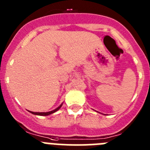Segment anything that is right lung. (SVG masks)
<instances>
[{"label": "right lung", "instance_id": "obj_1", "mask_svg": "<svg viewBox=\"0 0 150 150\" xmlns=\"http://www.w3.org/2000/svg\"><path fill=\"white\" fill-rule=\"evenodd\" d=\"M62 105H63V103H62L61 105H60L58 108H57L56 109H54V110H52V111H49V112H33V111H30V110H29V112H30V113H31V114H35V115H40V116H48V115H50V114H53V113H54V112L57 111V110H58L59 109H60V108H61Z\"/></svg>", "mask_w": 150, "mask_h": 150}]
</instances>
